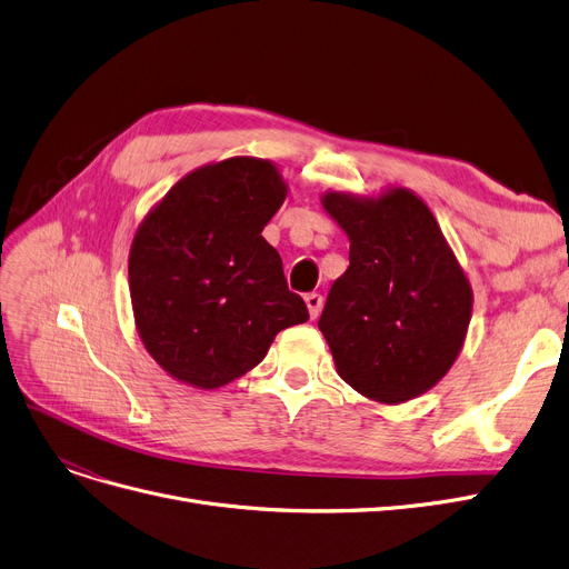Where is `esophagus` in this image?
Listing matches in <instances>:
<instances>
[{
    "mask_svg": "<svg viewBox=\"0 0 569 569\" xmlns=\"http://www.w3.org/2000/svg\"><path fill=\"white\" fill-rule=\"evenodd\" d=\"M306 306H308V315H310V320H317V317H320V312H322V297L320 293H308L306 297Z\"/></svg>",
    "mask_w": 569,
    "mask_h": 569,
    "instance_id": "1",
    "label": "esophagus"
}]
</instances>
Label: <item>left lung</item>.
<instances>
[{
  "instance_id": "left-lung-1",
  "label": "left lung",
  "mask_w": 569,
  "mask_h": 569,
  "mask_svg": "<svg viewBox=\"0 0 569 569\" xmlns=\"http://www.w3.org/2000/svg\"><path fill=\"white\" fill-rule=\"evenodd\" d=\"M322 208L350 240L320 331L338 376L378 403L411 401L456 363L473 291L439 221L411 189L327 191Z\"/></svg>"
}]
</instances>
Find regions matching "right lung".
<instances>
[{
  "mask_svg": "<svg viewBox=\"0 0 569 569\" xmlns=\"http://www.w3.org/2000/svg\"><path fill=\"white\" fill-rule=\"evenodd\" d=\"M284 198L276 163L233 156L181 177L138 226L128 257L134 327L174 380L217 390L308 320L261 236Z\"/></svg>",
  "mask_w": 569,
  "mask_h": 569,
  "instance_id": "right-lung-1",
  "label": "right lung"
}]
</instances>
